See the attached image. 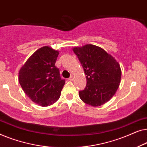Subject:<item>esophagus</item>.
<instances>
[{
  "instance_id": "obj_1",
  "label": "esophagus",
  "mask_w": 147,
  "mask_h": 147,
  "mask_svg": "<svg viewBox=\"0 0 147 147\" xmlns=\"http://www.w3.org/2000/svg\"><path fill=\"white\" fill-rule=\"evenodd\" d=\"M74 79V77L73 76H70V78H69V81H73Z\"/></svg>"
}]
</instances>
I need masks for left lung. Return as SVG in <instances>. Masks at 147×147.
<instances>
[{"label":"left lung","instance_id":"1","mask_svg":"<svg viewBox=\"0 0 147 147\" xmlns=\"http://www.w3.org/2000/svg\"><path fill=\"white\" fill-rule=\"evenodd\" d=\"M72 49L86 76L85 89L79 92L80 99L94 107L103 105L119 87L122 75L119 63L102 48L92 44Z\"/></svg>","mask_w":147,"mask_h":147}]
</instances>
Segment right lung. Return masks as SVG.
I'll list each match as a JSON object with an SVG mask.
<instances>
[{
  "label": "right lung",
  "instance_id": "1",
  "mask_svg": "<svg viewBox=\"0 0 147 147\" xmlns=\"http://www.w3.org/2000/svg\"><path fill=\"white\" fill-rule=\"evenodd\" d=\"M59 52L49 46L39 48L22 66L19 82L26 95L35 104L48 106L57 102L65 84L55 66Z\"/></svg>",
  "mask_w": 147,
  "mask_h": 147
}]
</instances>
